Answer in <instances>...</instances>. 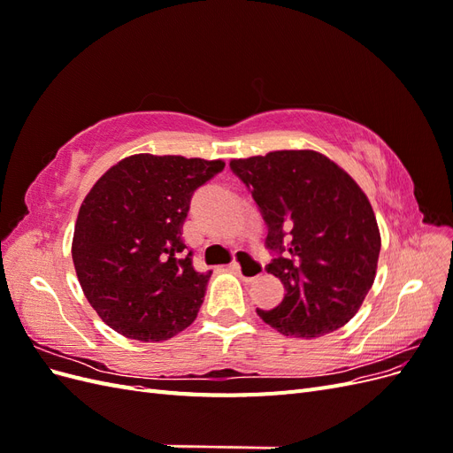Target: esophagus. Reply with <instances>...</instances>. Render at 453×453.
<instances>
[{"label": "esophagus", "instance_id": "esophagus-1", "mask_svg": "<svg viewBox=\"0 0 453 453\" xmlns=\"http://www.w3.org/2000/svg\"><path fill=\"white\" fill-rule=\"evenodd\" d=\"M232 270H236L243 280L251 281V280L258 278L260 273H263V265H260L258 260L253 258L250 253L238 251L236 253V260H234V263H232Z\"/></svg>", "mask_w": 453, "mask_h": 453}]
</instances>
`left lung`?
<instances>
[{"instance_id": "1", "label": "left lung", "mask_w": 453, "mask_h": 453, "mask_svg": "<svg viewBox=\"0 0 453 453\" xmlns=\"http://www.w3.org/2000/svg\"><path fill=\"white\" fill-rule=\"evenodd\" d=\"M268 226L276 258L266 272L285 296L260 319L293 338H318L359 311L376 278L380 228L363 188L328 157L310 149L232 158Z\"/></svg>"}]
</instances>
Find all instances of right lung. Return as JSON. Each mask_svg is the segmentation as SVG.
Listing matches in <instances>:
<instances>
[{
	"label": "right lung",
	"mask_w": 453,
	"mask_h": 453,
	"mask_svg": "<svg viewBox=\"0 0 453 453\" xmlns=\"http://www.w3.org/2000/svg\"><path fill=\"white\" fill-rule=\"evenodd\" d=\"M223 160L132 155L109 168L77 215L72 257L90 306L119 334L160 342L196 319L210 272H196L183 223Z\"/></svg>",
	"instance_id": "add662e5"
}]
</instances>
